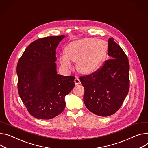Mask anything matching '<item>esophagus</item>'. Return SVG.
<instances>
[{"mask_svg": "<svg viewBox=\"0 0 148 148\" xmlns=\"http://www.w3.org/2000/svg\"><path fill=\"white\" fill-rule=\"evenodd\" d=\"M74 81H75V83L76 85H78V84H81L80 79H79V77H76L75 78Z\"/></svg>", "mask_w": 148, "mask_h": 148, "instance_id": "esophagus-1", "label": "esophagus"}]
</instances>
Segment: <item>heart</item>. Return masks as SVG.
Returning a JSON list of instances; mask_svg holds the SVG:
<instances>
[{"instance_id":"heart-1","label":"heart","mask_w":148,"mask_h":148,"mask_svg":"<svg viewBox=\"0 0 148 148\" xmlns=\"http://www.w3.org/2000/svg\"><path fill=\"white\" fill-rule=\"evenodd\" d=\"M108 50L104 40L86 38L70 42L64 49L65 54L60 58L62 66L66 71L72 69L71 61L77 62V70L85 74L96 71L104 62Z\"/></svg>"}]
</instances>
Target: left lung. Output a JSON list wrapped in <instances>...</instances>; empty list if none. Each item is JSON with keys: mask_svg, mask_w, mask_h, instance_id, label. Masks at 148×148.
Returning a JSON list of instances; mask_svg holds the SVG:
<instances>
[{"mask_svg": "<svg viewBox=\"0 0 148 148\" xmlns=\"http://www.w3.org/2000/svg\"><path fill=\"white\" fill-rule=\"evenodd\" d=\"M110 59L95 72L79 79L85 89L84 102L96 115L107 117L114 114L123 104L129 90V63L123 49L110 38Z\"/></svg>", "mask_w": 148, "mask_h": 148, "instance_id": "left-lung-1", "label": "left lung"}]
</instances>
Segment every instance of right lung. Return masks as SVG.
<instances>
[{"label": "right lung", "instance_id": "right-lung-1", "mask_svg": "<svg viewBox=\"0 0 148 148\" xmlns=\"http://www.w3.org/2000/svg\"><path fill=\"white\" fill-rule=\"evenodd\" d=\"M64 36L47 37L31 42L16 67L19 95L34 117L49 120L59 115L64 98L75 86L73 76L57 73L56 49Z\"/></svg>", "mask_w": 148, "mask_h": 148}]
</instances>
